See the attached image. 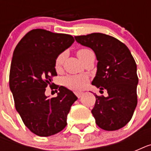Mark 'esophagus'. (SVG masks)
Listing matches in <instances>:
<instances>
[{"label":"esophagus","mask_w":151,"mask_h":151,"mask_svg":"<svg viewBox=\"0 0 151 151\" xmlns=\"http://www.w3.org/2000/svg\"><path fill=\"white\" fill-rule=\"evenodd\" d=\"M74 94H75L76 96L78 97V98H80V97H81V96L83 95V92H78V91H77V92H74Z\"/></svg>","instance_id":"1"}]
</instances>
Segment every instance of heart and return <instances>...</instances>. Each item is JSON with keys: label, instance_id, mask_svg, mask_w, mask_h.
<instances>
[{"label": "heart", "instance_id": "b5f03b06", "mask_svg": "<svg viewBox=\"0 0 151 151\" xmlns=\"http://www.w3.org/2000/svg\"><path fill=\"white\" fill-rule=\"evenodd\" d=\"M89 52H91V51L87 49V48H80L77 52V55L79 57V59L81 60L83 57ZM65 57H66L65 52H62L57 55L55 60V68L56 70H59L61 69L64 60H65ZM87 80L88 78L85 75H81V74L70 75L64 78L63 83L66 87L70 88L71 89H81L85 86L86 82H87Z\"/></svg>", "mask_w": 151, "mask_h": 151}]
</instances>
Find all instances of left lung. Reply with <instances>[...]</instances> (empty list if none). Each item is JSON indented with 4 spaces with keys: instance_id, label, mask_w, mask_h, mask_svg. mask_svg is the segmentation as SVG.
<instances>
[{
    "instance_id": "8db88e82",
    "label": "left lung",
    "mask_w": 151,
    "mask_h": 151,
    "mask_svg": "<svg viewBox=\"0 0 151 151\" xmlns=\"http://www.w3.org/2000/svg\"><path fill=\"white\" fill-rule=\"evenodd\" d=\"M74 37L94 51L98 63L92 85L108 93L107 97L95 96L92 113L96 123L106 131L122 129L131 120L137 105L139 80L135 59L128 47L114 37L93 33Z\"/></svg>"
}]
</instances>
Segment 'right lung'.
Instances as JSON below:
<instances>
[{"instance_id": "obj_1", "label": "right lung", "mask_w": 151, "mask_h": 151, "mask_svg": "<svg viewBox=\"0 0 151 151\" xmlns=\"http://www.w3.org/2000/svg\"><path fill=\"white\" fill-rule=\"evenodd\" d=\"M73 42L69 34L34 29L21 39L13 52L9 87L22 122L37 136H50L62 131L70 106L78 99L72 91L59 85L56 97L45 94L47 86L52 87V77L57 76L55 58Z\"/></svg>"}]
</instances>
